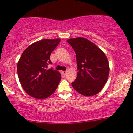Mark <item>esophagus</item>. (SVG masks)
Returning <instances> with one entry per match:
<instances>
[{
    "instance_id": "esophagus-1",
    "label": "esophagus",
    "mask_w": 133,
    "mask_h": 133,
    "mask_svg": "<svg viewBox=\"0 0 133 133\" xmlns=\"http://www.w3.org/2000/svg\"><path fill=\"white\" fill-rule=\"evenodd\" d=\"M66 71H62V72H61V73H62V74L64 76H66Z\"/></svg>"
}]
</instances>
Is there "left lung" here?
<instances>
[{
    "label": "left lung",
    "mask_w": 133,
    "mask_h": 133,
    "mask_svg": "<svg viewBox=\"0 0 133 133\" xmlns=\"http://www.w3.org/2000/svg\"><path fill=\"white\" fill-rule=\"evenodd\" d=\"M67 42L76 54L77 76L74 88L81 95L91 96L99 93L109 76V63L102 50L86 38H71Z\"/></svg>",
    "instance_id": "obj_1"
}]
</instances>
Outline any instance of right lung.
Returning a JSON list of instances; mask_svg holds the SVG:
<instances>
[{
	"label": "right lung",
	"mask_w": 133,
	"mask_h": 133,
	"mask_svg": "<svg viewBox=\"0 0 133 133\" xmlns=\"http://www.w3.org/2000/svg\"><path fill=\"white\" fill-rule=\"evenodd\" d=\"M61 39H42L29 45L23 52L17 64L20 84L30 96L44 99L52 95L58 87L61 76L52 68L50 56Z\"/></svg>",
	"instance_id": "obj_1"
}]
</instances>
